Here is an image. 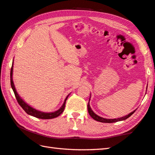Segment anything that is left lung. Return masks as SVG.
Returning <instances> with one entry per match:
<instances>
[{"instance_id": "1", "label": "left lung", "mask_w": 155, "mask_h": 155, "mask_svg": "<svg viewBox=\"0 0 155 155\" xmlns=\"http://www.w3.org/2000/svg\"><path fill=\"white\" fill-rule=\"evenodd\" d=\"M91 98V97H90ZM90 99H89V101H90ZM89 101H88V114H90V116H91L92 118H93L94 120H95L97 121H99V122H101V123H116V122H118V121H121V120H126V119L128 118L129 117H130L133 114H134L135 110L133 111L132 112H131L130 114H129L128 115H127L125 116H123V117H121V118H114V119H107V118H102L101 116H99L98 115H97L96 114H94L93 112V111L92 110L91 107L90 106V104H89Z\"/></svg>"}]
</instances>
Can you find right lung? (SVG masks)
Listing matches in <instances>:
<instances>
[{"label":"right lung","instance_id":"add662e5","mask_svg":"<svg viewBox=\"0 0 155 155\" xmlns=\"http://www.w3.org/2000/svg\"><path fill=\"white\" fill-rule=\"evenodd\" d=\"M13 64V61L12 69H11V73H10L11 86H12V88L13 91V93H14V94H15V98H16V99H17V101L18 102L19 105H20V106L22 107V109L24 111H25V112L27 114H28L34 116V117H36V118H41V119H51V118H54L58 117V116L61 115V114L63 112V111L64 110L65 104H66V101H67V99L68 97H69V94L66 97V99H65L64 101V104H62V105L61 107V108H60V109L58 110L57 111H56V112L47 113V112H41V111L35 110V108L32 107L31 106H30V105L27 104L26 102H24L23 100H22V99H21V97L19 96V94H18L17 91H16V90H15L14 84H13V79H12Z\"/></svg>","mask_w":155,"mask_h":155}]
</instances>
